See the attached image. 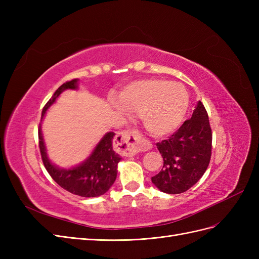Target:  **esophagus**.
Instances as JSON below:
<instances>
[{
	"label": "esophagus",
	"mask_w": 259,
	"mask_h": 259,
	"mask_svg": "<svg viewBox=\"0 0 259 259\" xmlns=\"http://www.w3.org/2000/svg\"><path fill=\"white\" fill-rule=\"evenodd\" d=\"M115 145L127 156H132L139 151H148L152 145L145 140L137 130L124 131L119 133L115 137Z\"/></svg>",
	"instance_id": "1"
}]
</instances>
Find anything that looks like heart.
<instances>
[{
	"label": "heart",
	"instance_id": "b5f03b06",
	"mask_svg": "<svg viewBox=\"0 0 259 259\" xmlns=\"http://www.w3.org/2000/svg\"><path fill=\"white\" fill-rule=\"evenodd\" d=\"M120 104L111 100L119 112L142 115L144 127L154 137L167 136L183 123L189 97L183 85L163 79L140 80L130 84L119 95Z\"/></svg>",
	"mask_w": 259,
	"mask_h": 259
}]
</instances>
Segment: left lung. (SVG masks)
<instances>
[{"instance_id":"8db88e82","label":"left lung","mask_w":259,"mask_h":259,"mask_svg":"<svg viewBox=\"0 0 259 259\" xmlns=\"http://www.w3.org/2000/svg\"><path fill=\"white\" fill-rule=\"evenodd\" d=\"M163 167L151 177L162 192L178 194L204 175L211 154V130L204 106L198 101L190 120H187L168 139L156 144Z\"/></svg>"}]
</instances>
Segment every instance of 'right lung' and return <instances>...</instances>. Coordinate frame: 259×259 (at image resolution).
Masks as SVG:
<instances>
[{
    "mask_svg": "<svg viewBox=\"0 0 259 259\" xmlns=\"http://www.w3.org/2000/svg\"><path fill=\"white\" fill-rule=\"evenodd\" d=\"M77 82H79L77 79L66 82L54 93L52 98L43 108L42 119L48 109L56 101L62 92L66 90H77L79 88ZM114 135L113 132L107 133L94 148L89 158L79 165L71 168H60L49 159L40 125L38 146H40L44 166L55 182L69 192L84 198L103 195L110 189V187L115 182L117 163L121 161V156L115 153L112 147Z\"/></svg>",
    "mask_w": 259,
    "mask_h": 259,
    "instance_id": "1",
    "label": "right lung"
}]
</instances>
